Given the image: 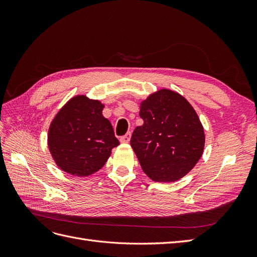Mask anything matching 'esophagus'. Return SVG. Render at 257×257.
Wrapping results in <instances>:
<instances>
[{"instance_id":"34e87169","label":"esophagus","mask_w":257,"mask_h":257,"mask_svg":"<svg viewBox=\"0 0 257 257\" xmlns=\"http://www.w3.org/2000/svg\"><path fill=\"white\" fill-rule=\"evenodd\" d=\"M131 136H132L131 132H128V133H126L125 135L122 136V137L120 138V142H121L122 144H127V143H130V141H131Z\"/></svg>"}]
</instances>
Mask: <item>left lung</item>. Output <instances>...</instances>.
I'll return each mask as SVG.
<instances>
[{
    "label": "left lung",
    "instance_id": "left-lung-1",
    "mask_svg": "<svg viewBox=\"0 0 257 257\" xmlns=\"http://www.w3.org/2000/svg\"><path fill=\"white\" fill-rule=\"evenodd\" d=\"M144 120L131 146L145 174L158 182H173L188 174L204 152L205 133L192 105L182 95L162 89L141 104Z\"/></svg>",
    "mask_w": 257,
    "mask_h": 257
}]
</instances>
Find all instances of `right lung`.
I'll return each instance as SVG.
<instances>
[{"instance_id": "1", "label": "right lung", "mask_w": 257, "mask_h": 257, "mask_svg": "<svg viewBox=\"0 0 257 257\" xmlns=\"http://www.w3.org/2000/svg\"><path fill=\"white\" fill-rule=\"evenodd\" d=\"M104 105L85 95L71 98L52 120L48 147L65 173L85 177L96 173L120 145L111 123L102 113Z\"/></svg>"}]
</instances>
